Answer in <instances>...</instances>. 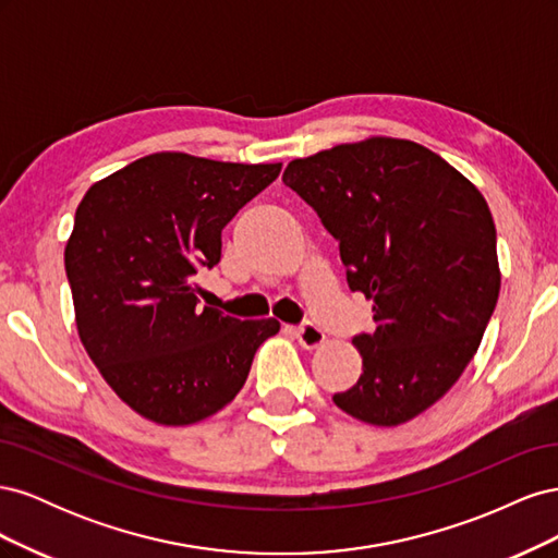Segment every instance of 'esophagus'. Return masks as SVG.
<instances>
[{"label":"esophagus","instance_id":"34e87169","mask_svg":"<svg viewBox=\"0 0 558 558\" xmlns=\"http://www.w3.org/2000/svg\"><path fill=\"white\" fill-rule=\"evenodd\" d=\"M293 337L300 342V347L305 349H316L326 342V335L320 328H316L314 324H305L300 328H293Z\"/></svg>","mask_w":558,"mask_h":558}]
</instances>
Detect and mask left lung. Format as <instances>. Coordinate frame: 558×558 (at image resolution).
Here are the masks:
<instances>
[{
	"mask_svg": "<svg viewBox=\"0 0 558 558\" xmlns=\"http://www.w3.org/2000/svg\"><path fill=\"white\" fill-rule=\"evenodd\" d=\"M283 183L340 242L375 330L332 402L369 426L408 424L459 381L500 293L496 226L477 185L426 146L369 137L291 160Z\"/></svg>",
	"mask_w": 558,
	"mask_h": 558,
	"instance_id": "8db88e82",
	"label": "left lung"
}]
</instances>
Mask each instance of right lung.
Returning a JSON list of instances; mask_svg holds the SVG:
<instances>
[{
  "label": "right lung",
  "mask_w": 558,
  "mask_h": 558,
  "mask_svg": "<svg viewBox=\"0 0 558 558\" xmlns=\"http://www.w3.org/2000/svg\"><path fill=\"white\" fill-rule=\"evenodd\" d=\"M281 162L162 150L93 183L64 246L76 328L99 375L160 426H191L240 393L279 320L202 307L197 267L221 260V230Z\"/></svg>",
  "instance_id": "obj_1"
}]
</instances>
